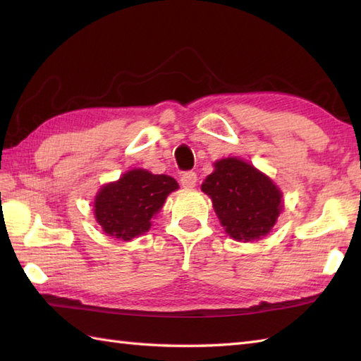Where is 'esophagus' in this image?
Instances as JSON below:
<instances>
[{
	"mask_svg": "<svg viewBox=\"0 0 361 361\" xmlns=\"http://www.w3.org/2000/svg\"><path fill=\"white\" fill-rule=\"evenodd\" d=\"M180 183L183 188H194L197 185V173L195 172H185L181 175Z\"/></svg>",
	"mask_w": 361,
	"mask_h": 361,
	"instance_id": "esophagus-1",
	"label": "esophagus"
}]
</instances>
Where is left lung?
<instances>
[{
    "instance_id": "obj_1",
    "label": "left lung",
    "mask_w": 361,
    "mask_h": 361,
    "mask_svg": "<svg viewBox=\"0 0 361 361\" xmlns=\"http://www.w3.org/2000/svg\"><path fill=\"white\" fill-rule=\"evenodd\" d=\"M202 190L211 197L214 211L234 240L251 242L271 231L282 211V192L255 166L239 158L214 163Z\"/></svg>"
}]
</instances>
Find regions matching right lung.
Masks as SVG:
<instances>
[{
    "instance_id": "right-lung-1",
    "label": "right lung",
    "mask_w": 361,
    "mask_h": 361,
    "mask_svg": "<svg viewBox=\"0 0 361 361\" xmlns=\"http://www.w3.org/2000/svg\"><path fill=\"white\" fill-rule=\"evenodd\" d=\"M178 189L169 175H155L145 169H133L118 181L99 190L94 216L106 235L128 242L147 233L152 217L163 208L167 195Z\"/></svg>"
}]
</instances>
